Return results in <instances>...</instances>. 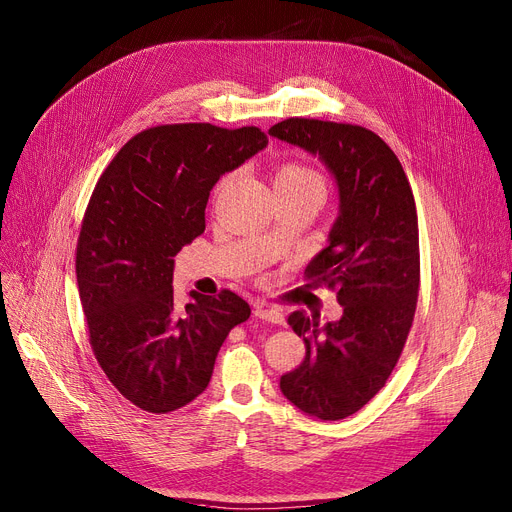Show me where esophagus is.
<instances>
[{
  "label": "esophagus",
  "mask_w": 512,
  "mask_h": 512,
  "mask_svg": "<svg viewBox=\"0 0 512 512\" xmlns=\"http://www.w3.org/2000/svg\"><path fill=\"white\" fill-rule=\"evenodd\" d=\"M253 313H255V317H259V319L270 321V324H284V315H282V311H278V309H274V307L257 305V307L253 309Z\"/></svg>",
  "instance_id": "esophagus-1"
}]
</instances>
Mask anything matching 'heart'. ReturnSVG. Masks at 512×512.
<instances>
[{"mask_svg": "<svg viewBox=\"0 0 512 512\" xmlns=\"http://www.w3.org/2000/svg\"><path fill=\"white\" fill-rule=\"evenodd\" d=\"M301 186H324L315 170L303 164H282L274 172V188H301Z\"/></svg>", "mask_w": 512, "mask_h": 512, "instance_id": "1", "label": "heart"}]
</instances>
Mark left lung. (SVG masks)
I'll use <instances>...</instances> for the list:
<instances>
[{
    "label": "left lung",
    "mask_w": 512,
    "mask_h": 512,
    "mask_svg": "<svg viewBox=\"0 0 512 512\" xmlns=\"http://www.w3.org/2000/svg\"><path fill=\"white\" fill-rule=\"evenodd\" d=\"M267 134L319 157L336 182L328 245L305 274L336 290L342 317L319 324L290 313L307 355L280 390L305 415L338 421L384 388L407 342L419 292L415 199L394 151L363 126L288 118Z\"/></svg>",
    "instance_id": "8db88e82"
}]
</instances>
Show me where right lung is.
<instances>
[{
  "instance_id": "1",
  "label": "right lung",
  "mask_w": 512,
  "mask_h": 512,
  "mask_svg": "<svg viewBox=\"0 0 512 512\" xmlns=\"http://www.w3.org/2000/svg\"><path fill=\"white\" fill-rule=\"evenodd\" d=\"M267 147L255 128L168 124L132 137L101 174L76 247L93 353L118 392L149 413L193 402L230 330L251 315L238 294L174 301V257L203 234L209 191Z\"/></svg>"
}]
</instances>
